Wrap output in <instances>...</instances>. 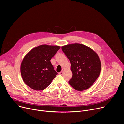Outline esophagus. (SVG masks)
I'll use <instances>...</instances> for the list:
<instances>
[{"label": "esophagus", "mask_w": 124, "mask_h": 124, "mask_svg": "<svg viewBox=\"0 0 124 124\" xmlns=\"http://www.w3.org/2000/svg\"><path fill=\"white\" fill-rule=\"evenodd\" d=\"M63 70H62L60 73H59V75H62L63 74Z\"/></svg>", "instance_id": "1"}]
</instances>
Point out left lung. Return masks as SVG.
Wrapping results in <instances>:
<instances>
[{"label":"left lung","instance_id":"8db88e82","mask_svg":"<svg viewBox=\"0 0 124 124\" xmlns=\"http://www.w3.org/2000/svg\"><path fill=\"white\" fill-rule=\"evenodd\" d=\"M61 49L71 64L73 76L69 84L78 91L88 89L100 74L101 64L98 54L90 47L80 44L67 45Z\"/></svg>","mask_w":124,"mask_h":124}]
</instances>
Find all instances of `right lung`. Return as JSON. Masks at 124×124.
Here are the masks:
<instances>
[{"mask_svg": "<svg viewBox=\"0 0 124 124\" xmlns=\"http://www.w3.org/2000/svg\"><path fill=\"white\" fill-rule=\"evenodd\" d=\"M60 48L58 46L42 45L31 49L24 57L21 66V75L31 89L44 90L58 74L50 59Z\"/></svg>", "mask_w": 124, "mask_h": 124, "instance_id": "right-lung-1", "label": "right lung"}]
</instances>
